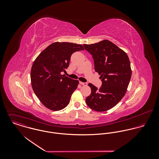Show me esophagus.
Here are the masks:
<instances>
[{
    "label": "esophagus",
    "mask_w": 159,
    "mask_h": 159,
    "mask_svg": "<svg viewBox=\"0 0 159 159\" xmlns=\"http://www.w3.org/2000/svg\"><path fill=\"white\" fill-rule=\"evenodd\" d=\"M80 84H81V85H83V86H87L88 85V84H87V83H83V82H80Z\"/></svg>",
    "instance_id": "1"
}]
</instances>
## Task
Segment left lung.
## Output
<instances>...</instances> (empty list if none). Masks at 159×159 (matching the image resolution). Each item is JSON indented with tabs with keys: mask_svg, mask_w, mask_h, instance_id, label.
Here are the masks:
<instances>
[{
	"mask_svg": "<svg viewBox=\"0 0 159 159\" xmlns=\"http://www.w3.org/2000/svg\"><path fill=\"white\" fill-rule=\"evenodd\" d=\"M83 46L92 55L95 70L102 81L98 89L89 83L91 93L86 99V104L96 111H107L126 93L132 76L129 58L125 52L107 40Z\"/></svg>",
	"mask_w": 159,
	"mask_h": 159,
	"instance_id": "8db88e82",
	"label": "left lung"
}]
</instances>
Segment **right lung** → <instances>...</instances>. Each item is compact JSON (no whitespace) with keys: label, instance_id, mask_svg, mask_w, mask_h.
Segmentation results:
<instances>
[{"label":"right lung","instance_id":"1","mask_svg":"<svg viewBox=\"0 0 159 159\" xmlns=\"http://www.w3.org/2000/svg\"><path fill=\"white\" fill-rule=\"evenodd\" d=\"M81 50L84 47L80 44L54 42L34 61L30 71L32 87L47 108L59 111L68 105L79 81L62 75L61 72L68 67L71 54Z\"/></svg>","mask_w":159,"mask_h":159}]
</instances>
